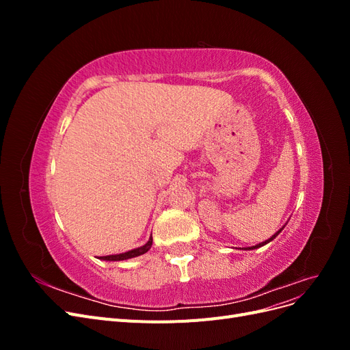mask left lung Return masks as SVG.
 I'll return each instance as SVG.
<instances>
[{
  "instance_id": "8db88e82",
  "label": "left lung",
  "mask_w": 350,
  "mask_h": 350,
  "mask_svg": "<svg viewBox=\"0 0 350 350\" xmlns=\"http://www.w3.org/2000/svg\"><path fill=\"white\" fill-rule=\"evenodd\" d=\"M286 226V224L276 232V234H274V235H271V238H269L267 241H264V242H260V243H257V245H254V247H247V248H242V250H257V248H260V247H262V245H266V243H269V242H271L274 238H276L279 234H280V232L283 230V228Z\"/></svg>"
}]
</instances>
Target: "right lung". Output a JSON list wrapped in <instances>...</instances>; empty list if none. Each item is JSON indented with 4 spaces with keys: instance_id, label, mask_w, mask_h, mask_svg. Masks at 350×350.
<instances>
[{
    "instance_id": "obj_1",
    "label": "right lung",
    "mask_w": 350,
    "mask_h": 350,
    "mask_svg": "<svg viewBox=\"0 0 350 350\" xmlns=\"http://www.w3.org/2000/svg\"><path fill=\"white\" fill-rule=\"evenodd\" d=\"M152 242L153 238L150 237L149 241H147L144 245L139 247V248H134L131 251H126V252H121V254H112V256H103V257H98L99 260L103 261H122V260H129V258H134V257H139L142 254H146L152 248Z\"/></svg>"
}]
</instances>
